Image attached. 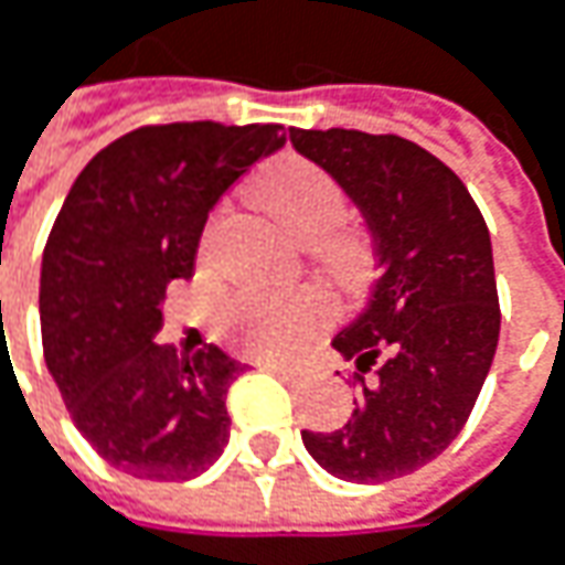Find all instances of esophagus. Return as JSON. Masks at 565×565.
Returning <instances> with one entry per match:
<instances>
[{"instance_id":"esophagus-1","label":"esophagus","mask_w":565,"mask_h":565,"mask_svg":"<svg viewBox=\"0 0 565 565\" xmlns=\"http://www.w3.org/2000/svg\"><path fill=\"white\" fill-rule=\"evenodd\" d=\"M262 370H268V373H278V376H284V380H307L309 366H290V363H271V360H262L258 363Z\"/></svg>"}]
</instances>
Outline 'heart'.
I'll list each match as a JSON object with an SVG mask.
<instances>
[{
    "label": "heart",
    "instance_id": "b5f03b06",
    "mask_svg": "<svg viewBox=\"0 0 565 565\" xmlns=\"http://www.w3.org/2000/svg\"><path fill=\"white\" fill-rule=\"evenodd\" d=\"M258 195L284 227L303 243L316 246V256L334 281L351 284L366 265L363 239L344 227L348 195L341 183L307 158L275 160L262 180ZM224 209L209 217L202 231V253L221 227ZM326 316V303L312 290L275 294V290H243L227 303L224 326L239 348L253 354L278 356L294 351Z\"/></svg>",
    "mask_w": 565,
    "mask_h": 565
}]
</instances>
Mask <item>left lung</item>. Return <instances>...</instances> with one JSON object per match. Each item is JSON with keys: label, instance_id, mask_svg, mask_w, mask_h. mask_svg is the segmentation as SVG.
Segmentation results:
<instances>
[{"label": "left lung", "instance_id": "left-lung-1", "mask_svg": "<svg viewBox=\"0 0 565 565\" xmlns=\"http://www.w3.org/2000/svg\"><path fill=\"white\" fill-rule=\"evenodd\" d=\"M354 199L376 243L366 309L331 348L356 363L354 414L331 433L303 429L334 478L382 483L424 468L468 424L500 341L490 231L468 185L402 136L290 129Z\"/></svg>", "mask_w": 565, "mask_h": 565}]
</instances>
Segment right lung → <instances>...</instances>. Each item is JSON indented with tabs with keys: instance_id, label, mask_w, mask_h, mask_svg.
I'll return each mask as SVG.
<instances>
[{
	"instance_id": "right-lung-1",
	"label": "right lung",
	"mask_w": 565,
	"mask_h": 565,
	"mask_svg": "<svg viewBox=\"0 0 565 565\" xmlns=\"http://www.w3.org/2000/svg\"><path fill=\"white\" fill-rule=\"evenodd\" d=\"M284 145L278 122H160L87 160L43 249L40 338L75 427L113 468L189 480L227 439V392L246 370L221 348H160L167 284L192 278L214 202Z\"/></svg>"
}]
</instances>
